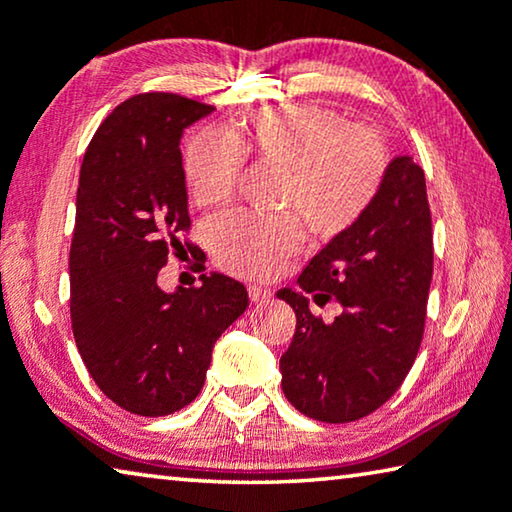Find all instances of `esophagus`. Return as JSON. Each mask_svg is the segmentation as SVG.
<instances>
[{
	"mask_svg": "<svg viewBox=\"0 0 512 512\" xmlns=\"http://www.w3.org/2000/svg\"><path fill=\"white\" fill-rule=\"evenodd\" d=\"M248 296H250V300H253V303H269V300H271V291L250 285V287H248Z\"/></svg>",
	"mask_w": 512,
	"mask_h": 512,
	"instance_id": "1",
	"label": "esophagus"
}]
</instances>
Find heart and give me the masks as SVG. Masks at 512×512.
<instances>
[{"label": "heart", "mask_w": 512, "mask_h": 512, "mask_svg": "<svg viewBox=\"0 0 512 512\" xmlns=\"http://www.w3.org/2000/svg\"><path fill=\"white\" fill-rule=\"evenodd\" d=\"M243 159L282 173L280 209L296 214L314 239L344 237L371 212L389 173V150L376 132L351 127L342 113L296 104L262 111L237 132L207 129L186 152V180L200 207L232 196ZM303 243L296 218L232 214L209 227L221 269L269 278Z\"/></svg>", "instance_id": "b5f03b06"}]
</instances>
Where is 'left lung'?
Returning <instances> with one entry per match:
<instances>
[{"instance_id":"obj_1","label":"left lung","mask_w":512,"mask_h":512,"mask_svg":"<svg viewBox=\"0 0 512 512\" xmlns=\"http://www.w3.org/2000/svg\"><path fill=\"white\" fill-rule=\"evenodd\" d=\"M431 278L424 170L396 157L362 223L312 257L298 289L278 291L296 312L294 339L280 358L287 401L305 417L348 424L392 399L419 353ZM310 299L320 306L335 299L343 314L323 324Z\"/></svg>"}]
</instances>
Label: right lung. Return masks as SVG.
Instances as JSON below:
<instances>
[{
	"mask_svg": "<svg viewBox=\"0 0 512 512\" xmlns=\"http://www.w3.org/2000/svg\"><path fill=\"white\" fill-rule=\"evenodd\" d=\"M212 111L175 93L129 97L97 127L81 164L72 332L97 387L132 415H173L196 399L216 339L248 307L246 287L223 273L173 294L157 282L191 227L180 139Z\"/></svg>",
	"mask_w": 512,
	"mask_h": 512,
	"instance_id": "add662e5",
	"label": "right lung"
}]
</instances>
